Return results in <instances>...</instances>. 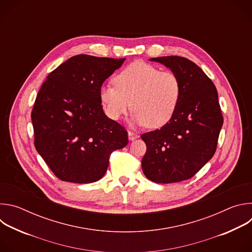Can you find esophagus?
Here are the masks:
<instances>
[{
  "label": "esophagus",
  "mask_w": 252,
  "mask_h": 252,
  "mask_svg": "<svg viewBox=\"0 0 252 252\" xmlns=\"http://www.w3.org/2000/svg\"><path fill=\"white\" fill-rule=\"evenodd\" d=\"M127 134H128V139H129V140H134V139H136V138L138 137V134H137V133H135V132H133V131H130V130H128Z\"/></svg>",
  "instance_id": "esophagus-1"
}]
</instances>
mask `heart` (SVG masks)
Instances as JSON below:
<instances>
[{
    "label": "heart",
    "instance_id": "heart-1",
    "mask_svg": "<svg viewBox=\"0 0 252 252\" xmlns=\"http://www.w3.org/2000/svg\"><path fill=\"white\" fill-rule=\"evenodd\" d=\"M115 87L103 86L100 102L106 116L122 119L132 106L135 126L160 127L173 117L181 98L182 85L172 71H160L145 62H134L114 78Z\"/></svg>",
    "mask_w": 252,
    "mask_h": 252
}]
</instances>
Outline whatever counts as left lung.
<instances>
[{
	"label": "left lung",
	"mask_w": 252,
	"mask_h": 252,
	"mask_svg": "<svg viewBox=\"0 0 252 252\" xmlns=\"http://www.w3.org/2000/svg\"><path fill=\"white\" fill-rule=\"evenodd\" d=\"M164 64L182 85L177 109L160 129L140 135L147 145L141 167L150 181L171 184L192 177L214 155L223 124L218 91L204 71L187 58L151 59Z\"/></svg>",
	"instance_id": "left-lung-1"
}]
</instances>
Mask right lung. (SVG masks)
I'll use <instances>...</instances> for the list:
<instances>
[{
    "label": "right lung",
    "instance_id": "1",
    "mask_svg": "<svg viewBox=\"0 0 252 252\" xmlns=\"http://www.w3.org/2000/svg\"><path fill=\"white\" fill-rule=\"evenodd\" d=\"M125 60L71 57L41 87L31 115L34 147L61 181H98L111 154L127 145V131L104 115L99 98L103 82Z\"/></svg>",
    "mask_w": 252,
    "mask_h": 252
}]
</instances>
